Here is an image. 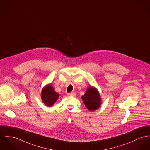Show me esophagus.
I'll return each instance as SVG.
<instances>
[{
	"instance_id": "34e87169",
	"label": "esophagus",
	"mask_w": 150,
	"mask_h": 150,
	"mask_svg": "<svg viewBox=\"0 0 150 150\" xmlns=\"http://www.w3.org/2000/svg\"><path fill=\"white\" fill-rule=\"evenodd\" d=\"M67 95H72V96H75V95H76V92H69V93H67Z\"/></svg>"
}]
</instances>
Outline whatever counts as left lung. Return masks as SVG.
Masks as SVG:
<instances>
[{
    "label": "left lung",
    "mask_w": 150,
    "mask_h": 150,
    "mask_svg": "<svg viewBox=\"0 0 150 150\" xmlns=\"http://www.w3.org/2000/svg\"><path fill=\"white\" fill-rule=\"evenodd\" d=\"M81 99L86 107L90 111H94L100 105L101 100L99 93L96 88L92 87L87 90L85 94L81 96Z\"/></svg>",
    "instance_id": "8db88e82"
}]
</instances>
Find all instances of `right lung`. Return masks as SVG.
I'll return each mask as SVG.
<instances>
[{
	"instance_id": "obj_1",
	"label": "right lung",
	"mask_w": 150,
	"mask_h": 150,
	"mask_svg": "<svg viewBox=\"0 0 150 150\" xmlns=\"http://www.w3.org/2000/svg\"><path fill=\"white\" fill-rule=\"evenodd\" d=\"M41 97L43 103L47 106L50 107L57 101L59 95L57 92L54 91L52 86L51 84H49L43 89Z\"/></svg>"
}]
</instances>
